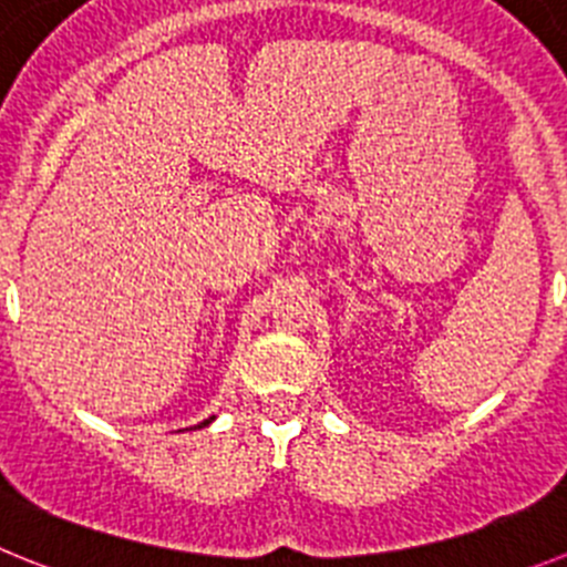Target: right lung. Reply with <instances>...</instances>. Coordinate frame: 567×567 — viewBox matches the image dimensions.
Here are the masks:
<instances>
[{
    "instance_id": "right-lung-1",
    "label": "right lung",
    "mask_w": 567,
    "mask_h": 567,
    "mask_svg": "<svg viewBox=\"0 0 567 567\" xmlns=\"http://www.w3.org/2000/svg\"><path fill=\"white\" fill-rule=\"evenodd\" d=\"M212 421H214V417H208V421H203V423H200V426H206V423H212Z\"/></svg>"
}]
</instances>
